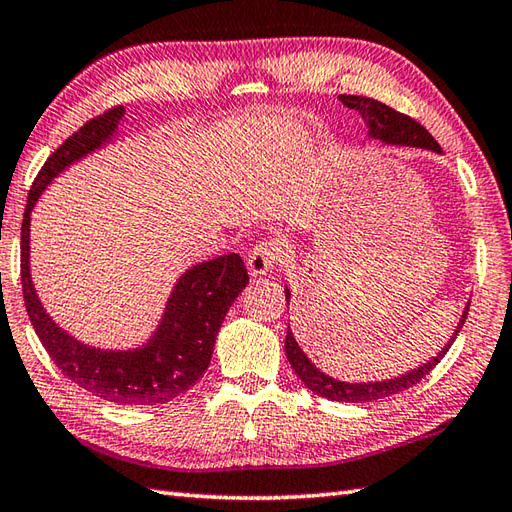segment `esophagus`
Returning <instances> with one entry per match:
<instances>
[{
  "label": "esophagus",
  "instance_id": "34e87169",
  "mask_svg": "<svg viewBox=\"0 0 512 512\" xmlns=\"http://www.w3.org/2000/svg\"><path fill=\"white\" fill-rule=\"evenodd\" d=\"M284 259V250L279 248L275 242H259L253 246L248 253V273L253 277L268 275L270 270H275Z\"/></svg>",
  "mask_w": 512,
  "mask_h": 512
}]
</instances>
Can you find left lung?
Listing matches in <instances>:
<instances>
[{
	"mask_svg": "<svg viewBox=\"0 0 512 512\" xmlns=\"http://www.w3.org/2000/svg\"><path fill=\"white\" fill-rule=\"evenodd\" d=\"M342 102L353 108L359 110L364 117V122L368 126V135L373 139H382L386 144H399V146H419V148H430L439 153V144L435 142V137L428 133V130L417 122V119L408 117L404 113H399V110L390 108L382 102H377L373 97H364V95H342L339 97ZM290 299V290L286 288V302ZM470 306V304H468ZM468 306L464 308V315L459 319V326L455 330V335L450 342L446 344L444 350H439V355L430 359L424 366H419L415 370H410V373L402 375V377H395V379H388V382H375V384H346V382H339V379H333L324 375L322 370H317L313 364L308 362V357L304 355V350L299 348V344L295 342L293 333L288 330L286 335V355H288V362L293 366V370L297 373V377L302 379V382L313 390V393L322 395L330 402H348V404H364V402H377V399H384L390 395H397L402 393V390L415 386L422 382V379L433 370L439 362H442V357L446 355V350L453 346L455 337L459 330H462L464 322H466V315H468Z\"/></svg>",
	"mask_w": 512,
	"mask_h": 512,
	"instance_id": "obj_1",
	"label": "left lung"
}]
</instances>
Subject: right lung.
<instances>
[{
	"mask_svg": "<svg viewBox=\"0 0 512 512\" xmlns=\"http://www.w3.org/2000/svg\"><path fill=\"white\" fill-rule=\"evenodd\" d=\"M122 106L75 130L39 170L26 199L22 222V290L26 313L39 342L57 368L77 386L122 406H159L184 395L206 373L213 346L230 304L248 284V270L237 253L197 264L179 277L155 337L137 350H99L79 344L46 315L28 268L30 210L50 179L102 146L115 133Z\"/></svg>",
	"mask_w": 512,
	"mask_h": 512,
	"instance_id": "add662e5",
	"label": "right lung"
}]
</instances>
